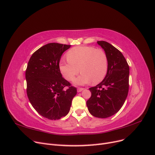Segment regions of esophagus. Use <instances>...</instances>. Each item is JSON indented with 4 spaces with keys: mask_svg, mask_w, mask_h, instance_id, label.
<instances>
[{
    "mask_svg": "<svg viewBox=\"0 0 155 155\" xmlns=\"http://www.w3.org/2000/svg\"><path fill=\"white\" fill-rule=\"evenodd\" d=\"M84 88H80V87H79V88H78V92H81L83 90H84Z\"/></svg>",
    "mask_w": 155,
    "mask_h": 155,
    "instance_id": "obj_1",
    "label": "esophagus"
}]
</instances>
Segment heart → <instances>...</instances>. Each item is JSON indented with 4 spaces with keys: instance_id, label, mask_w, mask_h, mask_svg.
<instances>
[{
    "instance_id": "obj_1",
    "label": "heart",
    "mask_w": 155,
    "mask_h": 155,
    "mask_svg": "<svg viewBox=\"0 0 155 155\" xmlns=\"http://www.w3.org/2000/svg\"><path fill=\"white\" fill-rule=\"evenodd\" d=\"M66 57L68 61H61L59 70L67 80H73L79 71L81 74L74 81L78 85L91 81L93 85H96L105 79L109 59L104 50L91 46H78L70 49Z\"/></svg>"
}]
</instances>
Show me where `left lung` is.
<instances>
[{
	"mask_svg": "<svg viewBox=\"0 0 155 155\" xmlns=\"http://www.w3.org/2000/svg\"><path fill=\"white\" fill-rule=\"evenodd\" d=\"M109 59L105 79L96 87L89 88L91 96L87 101L90 113L106 118L118 112L123 106L129 92V67L121 51L106 41H97Z\"/></svg>",
	"mask_w": 155,
	"mask_h": 155,
	"instance_id": "1",
	"label": "left lung"
}]
</instances>
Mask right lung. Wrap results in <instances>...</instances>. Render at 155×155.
<instances>
[{
    "label": "right lung",
    "instance_id": "obj_1",
    "mask_svg": "<svg viewBox=\"0 0 155 155\" xmlns=\"http://www.w3.org/2000/svg\"><path fill=\"white\" fill-rule=\"evenodd\" d=\"M70 45L51 43L32 54L26 70V93L38 113L48 120H59L70 110L77 88L63 78L61 55Z\"/></svg>",
    "mask_w": 155,
    "mask_h": 155
}]
</instances>
